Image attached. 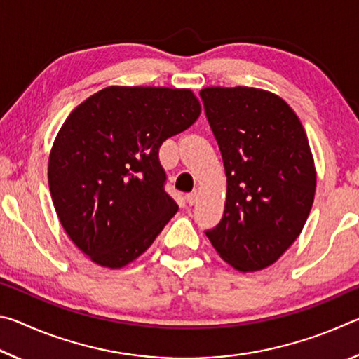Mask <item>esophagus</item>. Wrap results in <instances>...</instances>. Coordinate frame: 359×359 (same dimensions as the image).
Listing matches in <instances>:
<instances>
[{"label": "esophagus", "mask_w": 359, "mask_h": 359, "mask_svg": "<svg viewBox=\"0 0 359 359\" xmlns=\"http://www.w3.org/2000/svg\"><path fill=\"white\" fill-rule=\"evenodd\" d=\"M198 196H199V193L196 190H193L191 193H187V203L190 205H194L198 203Z\"/></svg>", "instance_id": "obj_1"}]
</instances>
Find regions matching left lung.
I'll return each instance as SVG.
<instances>
[{
    "label": "left lung",
    "mask_w": 359,
    "mask_h": 359,
    "mask_svg": "<svg viewBox=\"0 0 359 359\" xmlns=\"http://www.w3.org/2000/svg\"><path fill=\"white\" fill-rule=\"evenodd\" d=\"M226 172L223 218L205 231L241 272L271 266L297 239L311 214L317 172L297 115L259 88L199 92Z\"/></svg>",
    "instance_id": "1"
}]
</instances>
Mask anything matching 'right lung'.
I'll return each mask as SVG.
<instances>
[{"label": "right lung", "instance_id": "obj_1", "mask_svg": "<svg viewBox=\"0 0 359 359\" xmlns=\"http://www.w3.org/2000/svg\"><path fill=\"white\" fill-rule=\"evenodd\" d=\"M191 90L107 87L65 120L48 156V188L69 239L96 264L123 267L179 210L158 151L196 121Z\"/></svg>", "mask_w": 359, "mask_h": 359}]
</instances>
